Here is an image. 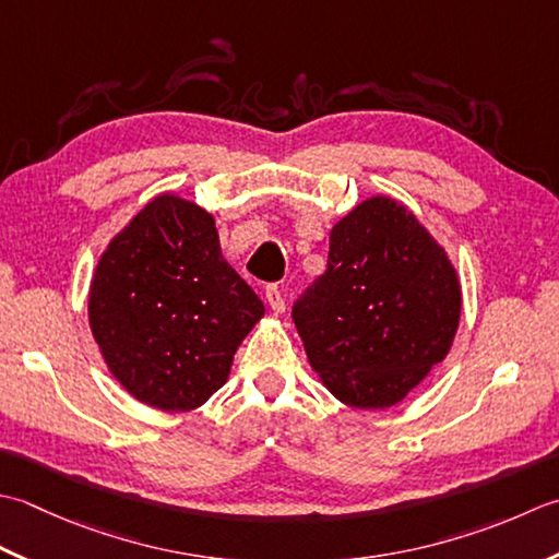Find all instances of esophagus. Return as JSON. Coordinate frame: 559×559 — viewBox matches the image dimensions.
Segmentation results:
<instances>
[{"instance_id": "1", "label": "esophagus", "mask_w": 559, "mask_h": 559, "mask_svg": "<svg viewBox=\"0 0 559 559\" xmlns=\"http://www.w3.org/2000/svg\"><path fill=\"white\" fill-rule=\"evenodd\" d=\"M265 299H267V306L272 309V313H284V309H287V301H284V292L280 284H270V287L265 289Z\"/></svg>"}]
</instances>
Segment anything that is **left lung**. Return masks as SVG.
I'll list each match as a JSON object with an SVG mask.
<instances>
[{"instance_id":"8db88e82","label":"left lung","mask_w":559,"mask_h":559,"mask_svg":"<svg viewBox=\"0 0 559 559\" xmlns=\"http://www.w3.org/2000/svg\"><path fill=\"white\" fill-rule=\"evenodd\" d=\"M292 318L325 389L345 405L383 409L449 355L461 282L417 216L376 195L333 226L328 267Z\"/></svg>"}]
</instances>
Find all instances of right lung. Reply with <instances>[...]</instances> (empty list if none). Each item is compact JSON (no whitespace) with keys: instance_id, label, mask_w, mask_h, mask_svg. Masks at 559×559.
Segmentation results:
<instances>
[{"instance_id":"1","label":"right lung","mask_w":559,"mask_h":559,"mask_svg":"<svg viewBox=\"0 0 559 559\" xmlns=\"http://www.w3.org/2000/svg\"><path fill=\"white\" fill-rule=\"evenodd\" d=\"M263 313L224 260L214 216L174 192L112 236L88 289V325L110 373L166 413L195 409L222 389Z\"/></svg>"}]
</instances>
